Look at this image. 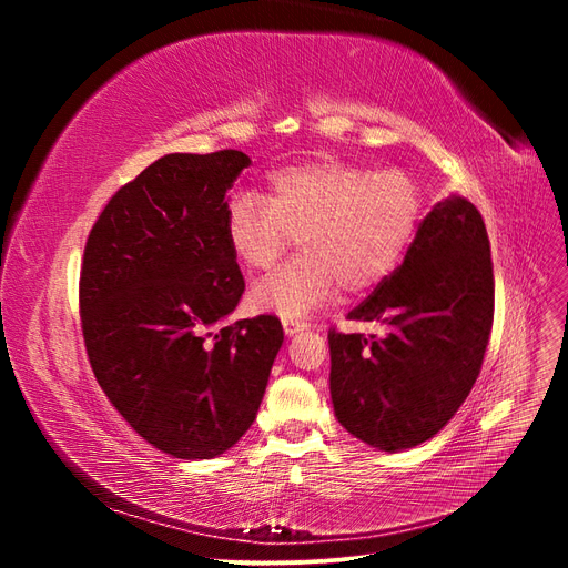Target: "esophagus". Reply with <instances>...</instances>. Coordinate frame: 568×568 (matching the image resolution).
Masks as SVG:
<instances>
[{
  "instance_id": "34e87169",
  "label": "esophagus",
  "mask_w": 568,
  "mask_h": 568,
  "mask_svg": "<svg viewBox=\"0 0 568 568\" xmlns=\"http://www.w3.org/2000/svg\"><path fill=\"white\" fill-rule=\"evenodd\" d=\"M282 324H284V332L288 336H294L303 329H307V322L305 320H298V317H282Z\"/></svg>"
}]
</instances>
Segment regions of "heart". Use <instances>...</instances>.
I'll return each instance as SVG.
<instances>
[{
	"mask_svg": "<svg viewBox=\"0 0 568 568\" xmlns=\"http://www.w3.org/2000/svg\"><path fill=\"white\" fill-rule=\"evenodd\" d=\"M422 215V186L405 170L322 159L272 173L265 196L234 194L227 242L244 267L270 270L298 236L301 255L251 288L257 311L294 317L332 301L341 286L363 294L386 280Z\"/></svg>",
	"mask_w": 568,
	"mask_h": 568,
	"instance_id": "b5f03b06",
	"label": "heart"
}]
</instances>
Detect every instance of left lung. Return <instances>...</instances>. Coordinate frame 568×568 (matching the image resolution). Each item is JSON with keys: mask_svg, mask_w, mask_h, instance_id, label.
Wrapping results in <instances>:
<instances>
[{"mask_svg": "<svg viewBox=\"0 0 568 568\" xmlns=\"http://www.w3.org/2000/svg\"><path fill=\"white\" fill-rule=\"evenodd\" d=\"M495 280L484 217L467 199L434 205L403 265L348 313L386 338L329 329L334 415L355 438L400 453L436 436L484 365Z\"/></svg>", "mask_w": 568, "mask_h": 568, "instance_id": "obj_1", "label": "left lung"}]
</instances>
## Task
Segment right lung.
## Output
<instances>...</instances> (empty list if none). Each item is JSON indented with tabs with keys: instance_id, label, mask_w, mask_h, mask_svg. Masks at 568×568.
<instances>
[{
	"instance_id": "right-lung-1",
	"label": "right lung",
	"mask_w": 568,
	"mask_h": 568,
	"mask_svg": "<svg viewBox=\"0 0 568 568\" xmlns=\"http://www.w3.org/2000/svg\"><path fill=\"white\" fill-rule=\"evenodd\" d=\"M242 151L168 153L104 205L80 270L92 372L153 448L211 459L261 407L284 329L277 315L222 324L244 294L227 242Z\"/></svg>"
}]
</instances>
